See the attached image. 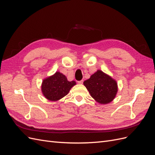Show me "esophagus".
I'll return each instance as SVG.
<instances>
[{"label":"esophagus","mask_w":155,"mask_h":155,"mask_svg":"<svg viewBox=\"0 0 155 155\" xmlns=\"http://www.w3.org/2000/svg\"><path fill=\"white\" fill-rule=\"evenodd\" d=\"M78 83L79 84H83V80H81V81H78Z\"/></svg>","instance_id":"obj_1"}]
</instances>
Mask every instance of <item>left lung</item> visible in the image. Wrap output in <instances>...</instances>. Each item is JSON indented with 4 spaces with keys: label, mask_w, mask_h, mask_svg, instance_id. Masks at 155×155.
I'll return each instance as SVG.
<instances>
[{
    "label": "left lung",
    "mask_w": 155,
    "mask_h": 155,
    "mask_svg": "<svg viewBox=\"0 0 155 155\" xmlns=\"http://www.w3.org/2000/svg\"><path fill=\"white\" fill-rule=\"evenodd\" d=\"M91 96L101 104H107L114 99L118 85L114 79L98 70L83 82Z\"/></svg>",
    "instance_id": "1"
}]
</instances>
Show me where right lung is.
Returning a JSON list of instances; mask_svg holds the SVG:
<instances>
[{
	"instance_id": "obj_1",
	"label": "right lung",
	"mask_w": 155,
	"mask_h": 155,
	"mask_svg": "<svg viewBox=\"0 0 155 155\" xmlns=\"http://www.w3.org/2000/svg\"><path fill=\"white\" fill-rule=\"evenodd\" d=\"M76 84L74 81H68L67 77L62 73L56 72L52 76L43 79L41 91L46 99L55 101L67 95Z\"/></svg>"
}]
</instances>
